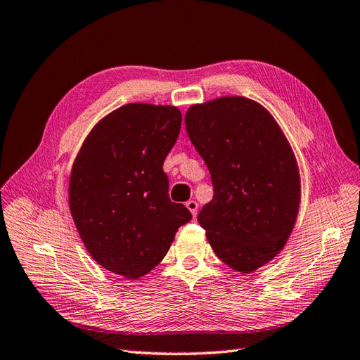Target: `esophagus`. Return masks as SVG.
Returning a JSON list of instances; mask_svg holds the SVG:
<instances>
[{"instance_id": "obj_1", "label": "esophagus", "mask_w": 360, "mask_h": 360, "mask_svg": "<svg viewBox=\"0 0 360 360\" xmlns=\"http://www.w3.org/2000/svg\"><path fill=\"white\" fill-rule=\"evenodd\" d=\"M186 207L188 208V211L191 213V216H193V217H196V214H198V208H199L198 202H196V200H188L187 204H186Z\"/></svg>"}]
</instances>
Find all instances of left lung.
Listing matches in <instances>:
<instances>
[{"instance_id": "8db88e82", "label": "left lung", "mask_w": 360, "mask_h": 360, "mask_svg": "<svg viewBox=\"0 0 360 360\" xmlns=\"http://www.w3.org/2000/svg\"><path fill=\"white\" fill-rule=\"evenodd\" d=\"M187 134L204 158L214 196L198 220L229 268L251 274L288 243L301 204L297 156L263 105L225 96L191 105Z\"/></svg>"}]
</instances>
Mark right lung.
Wrapping results in <instances>:
<instances>
[{"label": "right lung", "mask_w": 360, "mask_h": 360, "mask_svg": "<svg viewBox=\"0 0 360 360\" xmlns=\"http://www.w3.org/2000/svg\"><path fill=\"white\" fill-rule=\"evenodd\" d=\"M176 106L127 103L91 129L72 162L68 207L101 268L138 280L161 263L190 211L169 199L165 156L176 143Z\"/></svg>", "instance_id": "obj_1"}]
</instances>
